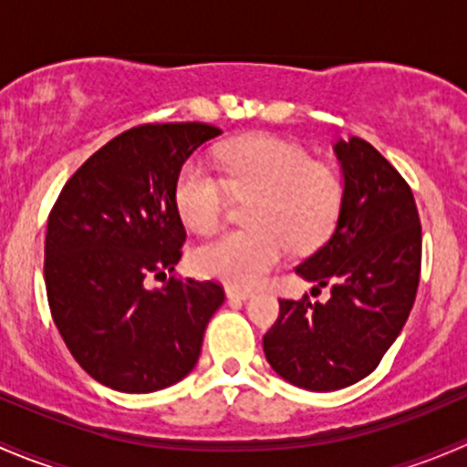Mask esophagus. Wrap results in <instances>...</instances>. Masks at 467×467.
I'll list each match as a JSON object with an SVG mask.
<instances>
[{
	"instance_id": "obj_1",
	"label": "esophagus",
	"mask_w": 467,
	"mask_h": 467,
	"mask_svg": "<svg viewBox=\"0 0 467 467\" xmlns=\"http://www.w3.org/2000/svg\"><path fill=\"white\" fill-rule=\"evenodd\" d=\"M225 296H228L230 300H233V298H237V300H248L253 294H251V291L237 289V286H228V289H225Z\"/></svg>"
}]
</instances>
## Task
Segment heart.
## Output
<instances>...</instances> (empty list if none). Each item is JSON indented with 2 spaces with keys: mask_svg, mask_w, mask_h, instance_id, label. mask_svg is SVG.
<instances>
[{
  "mask_svg": "<svg viewBox=\"0 0 467 467\" xmlns=\"http://www.w3.org/2000/svg\"><path fill=\"white\" fill-rule=\"evenodd\" d=\"M221 178L203 162L181 169L173 201L182 223L196 233L219 225L233 196H253L244 221L194 253L196 271L233 286H257L282 262L286 244L298 251L318 246L332 233L346 185L332 164L312 160L305 146L277 135H248L216 153Z\"/></svg>",
  "mask_w": 467,
  "mask_h": 467,
  "instance_id": "heart-1",
  "label": "heart"
}]
</instances>
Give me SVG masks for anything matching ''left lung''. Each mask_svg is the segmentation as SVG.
<instances>
[{
  "mask_svg": "<svg viewBox=\"0 0 467 467\" xmlns=\"http://www.w3.org/2000/svg\"><path fill=\"white\" fill-rule=\"evenodd\" d=\"M334 153L346 185L337 228L296 268L329 285L332 296L327 303L280 300V317L264 334L271 368L307 390L346 389L373 373L402 332L420 282L411 187L366 140H338Z\"/></svg>",
  "mask_w": 467,
  "mask_h": 467,
  "instance_id": "1",
  "label": "left lung"
}]
</instances>
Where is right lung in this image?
Here are the masks:
<instances>
[{
    "label": "right lung",
    "mask_w": 467,
    "mask_h": 467,
    "mask_svg": "<svg viewBox=\"0 0 467 467\" xmlns=\"http://www.w3.org/2000/svg\"><path fill=\"white\" fill-rule=\"evenodd\" d=\"M221 135L201 121L142 124L89 155L47 221L51 317L83 370L124 393L176 384L196 366L219 282L171 275L185 228L173 201L185 160Z\"/></svg>",
    "instance_id": "add662e5"
}]
</instances>
